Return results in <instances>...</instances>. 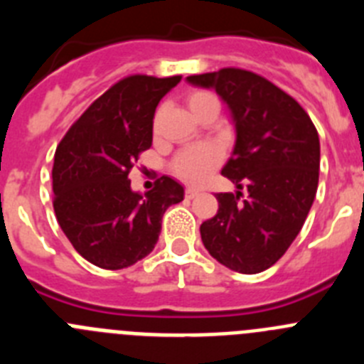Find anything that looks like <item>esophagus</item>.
<instances>
[{"label": "esophagus", "instance_id": "34e87169", "mask_svg": "<svg viewBox=\"0 0 364 364\" xmlns=\"http://www.w3.org/2000/svg\"><path fill=\"white\" fill-rule=\"evenodd\" d=\"M198 195V189H195V188H186V198H189V200H191V198H195Z\"/></svg>", "mask_w": 364, "mask_h": 364}]
</instances>
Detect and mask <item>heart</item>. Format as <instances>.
Returning <instances> with one entry per match:
<instances>
[{
	"mask_svg": "<svg viewBox=\"0 0 364 364\" xmlns=\"http://www.w3.org/2000/svg\"><path fill=\"white\" fill-rule=\"evenodd\" d=\"M215 96L205 91H195L188 96L189 109H197L208 100H213ZM220 162V153L217 147L213 146H197L189 147V149L182 151L173 162V173L178 178L189 184H198L204 180V176L213 169L217 164Z\"/></svg>",
	"mask_w": 364,
	"mask_h": 364,
	"instance_id": "heart-1",
	"label": "heart"
}]
</instances>
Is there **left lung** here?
I'll return each mask as SVG.
<instances>
[{
  "instance_id": "8db88e82",
  "label": "left lung",
  "mask_w": 364,
  "mask_h": 364,
  "mask_svg": "<svg viewBox=\"0 0 364 364\" xmlns=\"http://www.w3.org/2000/svg\"><path fill=\"white\" fill-rule=\"evenodd\" d=\"M186 82L213 89L235 129L222 175L237 191L218 193L217 215L200 226L202 242L233 272H264L284 255L310 213L319 184V134L290 95L255 73L220 69Z\"/></svg>"
}]
</instances>
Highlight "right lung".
Instances as JSON below:
<instances>
[{
	"instance_id": "1",
	"label": "right lung",
	"mask_w": 364,
	"mask_h": 364,
	"mask_svg": "<svg viewBox=\"0 0 364 364\" xmlns=\"http://www.w3.org/2000/svg\"><path fill=\"white\" fill-rule=\"evenodd\" d=\"M180 76L134 74L95 100L54 154V213L74 250L98 268L122 269L153 252L162 217L184 188L162 176L156 188L131 189L129 171L153 144L160 100Z\"/></svg>"
}]
</instances>
